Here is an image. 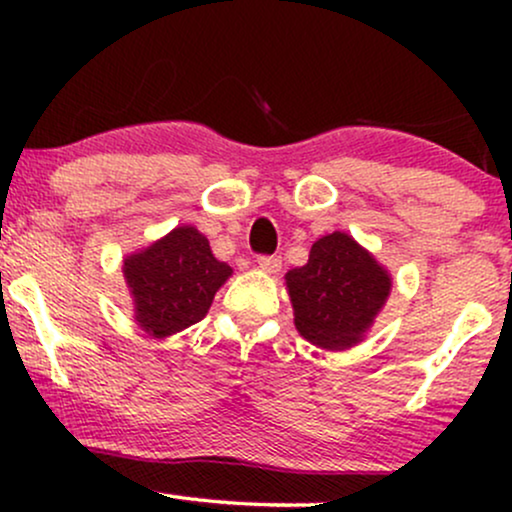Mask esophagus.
I'll return each mask as SVG.
<instances>
[{
	"mask_svg": "<svg viewBox=\"0 0 512 512\" xmlns=\"http://www.w3.org/2000/svg\"><path fill=\"white\" fill-rule=\"evenodd\" d=\"M257 267H260L262 272L276 274L281 269V257L279 255H262V257H257Z\"/></svg>",
	"mask_w": 512,
	"mask_h": 512,
	"instance_id": "esophagus-1",
	"label": "esophagus"
}]
</instances>
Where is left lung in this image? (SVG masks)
Instances as JSON below:
<instances>
[{"label": "left lung", "mask_w": 512, "mask_h": 512, "mask_svg": "<svg viewBox=\"0 0 512 512\" xmlns=\"http://www.w3.org/2000/svg\"><path fill=\"white\" fill-rule=\"evenodd\" d=\"M296 330L327 351L356 346L390 296L378 260L342 231L315 240L308 264L286 274Z\"/></svg>", "instance_id": "1"}]
</instances>
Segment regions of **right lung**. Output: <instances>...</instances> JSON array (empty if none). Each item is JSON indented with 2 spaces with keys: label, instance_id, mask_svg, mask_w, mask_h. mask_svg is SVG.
<instances>
[{
  "label": "right lung",
  "instance_id": "add662e5",
  "mask_svg": "<svg viewBox=\"0 0 512 512\" xmlns=\"http://www.w3.org/2000/svg\"><path fill=\"white\" fill-rule=\"evenodd\" d=\"M122 272L134 320L151 337L163 339L202 320L233 269L211 255L209 240L195 226H178L125 257Z\"/></svg>",
  "mask_w": 512,
  "mask_h": 512
}]
</instances>
